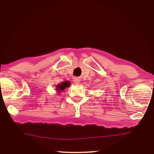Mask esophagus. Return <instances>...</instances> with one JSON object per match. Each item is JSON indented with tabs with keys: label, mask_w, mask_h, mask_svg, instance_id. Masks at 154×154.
<instances>
[{
	"label": "esophagus",
	"mask_w": 154,
	"mask_h": 154,
	"mask_svg": "<svg viewBox=\"0 0 154 154\" xmlns=\"http://www.w3.org/2000/svg\"><path fill=\"white\" fill-rule=\"evenodd\" d=\"M74 83L75 84H79L80 83V79H79V78H75V79H74Z\"/></svg>",
	"instance_id": "1"
}]
</instances>
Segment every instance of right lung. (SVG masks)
<instances>
[{
	"label": "right lung",
	"instance_id": "obj_1",
	"mask_svg": "<svg viewBox=\"0 0 154 154\" xmlns=\"http://www.w3.org/2000/svg\"><path fill=\"white\" fill-rule=\"evenodd\" d=\"M71 83L69 81H65L64 82L61 83V84H59V85H57L56 87V90L58 93H60L61 91H63V90H64L66 87H69L70 86Z\"/></svg>",
	"mask_w": 154,
	"mask_h": 154
}]
</instances>
